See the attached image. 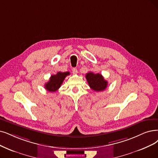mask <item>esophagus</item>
I'll use <instances>...</instances> for the list:
<instances>
[{
  "label": "esophagus",
  "mask_w": 158,
  "mask_h": 158,
  "mask_svg": "<svg viewBox=\"0 0 158 158\" xmlns=\"http://www.w3.org/2000/svg\"><path fill=\"white\" fill-rule=\"evenodd\" d=\"M72 71H73V74H77L78 73V71H77V68H73V69H72Z\"/></svg>",
  "instance_id": "1"
}]
</instances>
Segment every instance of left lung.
<instances>
[{
  "label": "left lung",
  "instance_id": "obj_1",
  "mask_svg": "<svg viewBox=\"0 0 158 158\" xmlns=\"http://www.w3.org/2000/svg\"><path fill=\"white\" fill-rule=\"evenodd\" d=\"M86 80L91 89L95 91H102L108 86V81L99 73L94 74L89 72L85 75Z\"/></svg>",
  "mask_w": 158,
  "mask_h": 158
}]
</instances>
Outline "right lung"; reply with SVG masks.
<instances>
[{"mask_svg":"<svg viewBox=\"0 0 158 158\" xmlns=\"http://www.w3.org/2000/svg\"><path fill=\"white\" fill-rule=\"evenodd\" d=\"M70 74L69 72H58L56 74L52 75L49 81L45 85V88L50 92H56L61 87L63 81L67 76Z\"/></svg>","mask_w":158,"mask_h":158,"instance_id":"add662e5","label":"right lung"}]
</instances>
